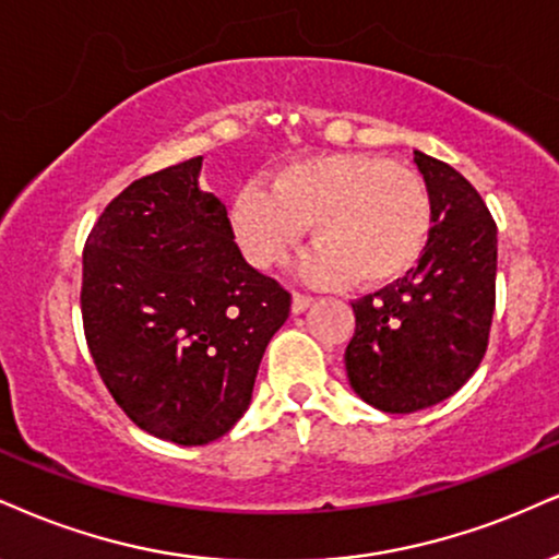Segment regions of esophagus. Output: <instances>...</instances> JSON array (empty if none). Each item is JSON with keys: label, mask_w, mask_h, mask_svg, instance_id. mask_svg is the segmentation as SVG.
<instances>
[{"label": "esophagus", "mask_w": 559, "mask_h": 559, "mask_svg": "<svg viewBox=\"0 0 559 559\" xmlns=\"http://www.w3.org/2000/svg\"><path fill=\"white\" fill-rule=\"evenodd\" d=\"M311 302H313V295L295 290L293 293V313H302L308 306H311Z\"/></svg>", "instance_id": "1"}]
</instances>
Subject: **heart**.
I'll return each instance as SVG.
<instances>
[{
	"instance_id": "obj_1",
	"label": "heart",
	"mask_w": 559,
	"mask_h": 559,
	"mask_svg": "<svg viewBox=\"0 0 559 559\" xmlns=\"http://www.w3.org/2000/svg\"><path fill=\"white\" fill-rule=\"evenodd\" d=\"M233 230L261 269L277 266L308 236L306 274L319 282L355 277L376 287L404 277L425 253L432 230L427 186L406 165L362 153L295 160L274 181L246 183L233 202Z\"/></svg>"
}]
</instances>
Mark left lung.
I'll return each mask as SVG.
<instances>
[{"label":"left lung","instance_id":"left-lung-1","mask_svg":"<svg viewBox=\"0 0 559 559\" xmlns=\"http://www.w3.org/2000/svg\"><path fill=\"white\" fill-rule=\"evenodd\" d=\"M432 202V230L406 277L353 302L344 349L353 389L389 415L443 402L479 368L490 344L498 225L459 170L415 153Z\"/></svg>","mask_w":559,"mask_h":559}]
</instances>
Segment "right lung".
Segmentation results:
<instances>
[{
  "mask_svg": "<svg viewBox=\"0 0 559 559\" xmlns=\"http://www.w3.org/2000/svg\"><path fill=\"white\" fill-rule=\"evenodd\" d=\"M202 157L136 178L82 251V329L108 394L150 436L223 438L251 402L293 295L248 264Z\"/></svg>",
  "mask_w": 559,
  "mask_h": 559,
  "instance_id": "1",
  "label": "right lung"
}]
</instances>
